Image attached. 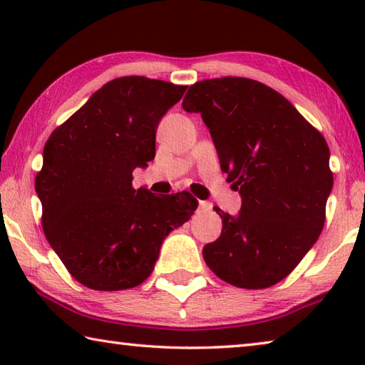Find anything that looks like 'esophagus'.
I'll use <instances>...</instances> for the list:
<instances>
[{"label": "esophagus", "mask_w": 365, "mask_h": 365, "mask_svg": "<svg viewBox=\"0 0 365 365\" xmlns=\"http://www.w3.org/2000/svg\"><path fill=\"white\" fill-rule=\"evenodd\" d=\"M200 209H201V211L207 212V211H211V209H212V205H211V202H207V201H200Z\"/></svg>", "instance_id": "1"}]
</instances>
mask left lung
<instances>
[{"label":"left lung","instance_id":"left-lung-1","mask_svg":"<svg viewBox=\"0 0 365 365\" xmlns=\"http://www.w3.org/2000/svg\"><path fill=\"white\" fill-rule=\"evenodd\" d=\"M182 106L201 114L220 169L242 196L237 217L214 207L222 233L202 248L207 267L238 288L275 285L324 228L333 187L329 145L285 96L257 80H201Z\"/></svg>","mask_w":365,"mask_h":365}]
</instances>
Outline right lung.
<instances>
[{"instance_id":"1","label":"right lung","mask_w":365,"mask_h":365,"mask_svg":"<svg viewBox=\"0 0 365 365\" xmlns=\"http://www.w3.org/2000/svg\"><path fill=\"white\" fill-rule=\"evenodd\" d=\"M185 90L156 78H114L49 135L35 178L43 232L86 288L143 283L164 238L197 207L187 191L159 197L132 187L133 169L156 154L160 119Z\"/></svg>"}]
</instances>
